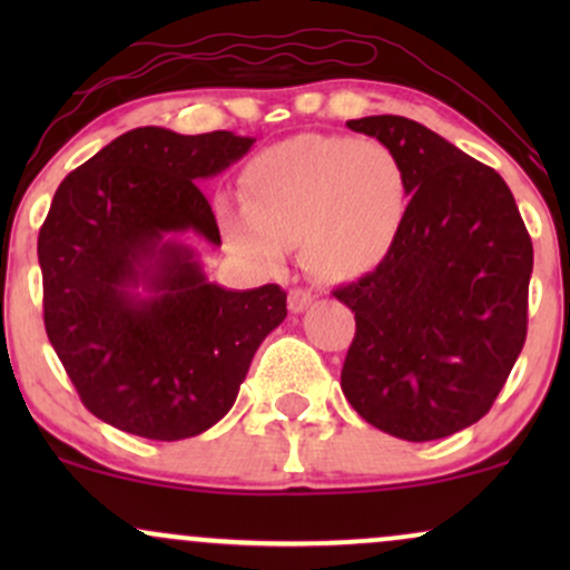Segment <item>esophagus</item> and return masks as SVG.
Returning <instances> with one entry per match:
<instances>
[{
	"instance_id": "34e87169",
	"label": "esophagus",
	"mask_w": 570,
	"mask_h": 570,
	"mask_svg": "<svg viewBox=\"0 0 570 570\" xmlns=\"http://www.w3.org/2000/svg\"><path fill=\"white\" fill-rule=\"evenodd\" d=\"M311 303H313L311 289H303V286H294V289H289V311L292 313H303Z\"/></svg>"
}]
</instances>
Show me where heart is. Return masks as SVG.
<instances>
[{
  "mask_svg": "<svg viewBox=\"0 0 570 570\" xmlns=\"http://www.w3.org/2000/svg\"><path fill=\"white\" fill-rule=\"evenodd\" d=\"M240 195L217 206L235 252L276 265L299 238L313 276L351 281L389 257L407 214V174L377 139L303 134L254 155Z\"/></svg>",
  "mask_w": 570,
  "mask_h": 570,
  "instance_id": "b5f03b06",
  "label": "heart"
}]
</instances>
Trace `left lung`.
Wrapping results in <instances>:
<instances>
[{"instance_id":"1","label":"left lung","mask_w":570,"mask_h":570,"mask_svg":"<svg viewBox=\"0 0 570 570\" xmlns=\"http://www.w3.org/2000/svg\"><path fill=\"white\" fill-rule=\"evenodd\" d=\"M396 153L407 214L389 257L332 294L356 316L340 385L385 434L429 442L493 407L528 335L533 244L485 163L399 115L348 120Z\"/></svg>"}]
</instances>
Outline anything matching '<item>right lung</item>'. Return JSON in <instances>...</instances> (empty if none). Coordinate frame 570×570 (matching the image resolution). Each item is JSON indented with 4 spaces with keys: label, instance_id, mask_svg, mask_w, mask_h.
Returning a JSON list of instances; mask_svg holds the SVG:
<instances>
[{
    "label": "right lung",
    "instance_id": "right-lung-1",
    "mask_svg": "<svg viewBox=\"0 0 570 570\" xmlns=\"http://www.w3.org/2000/svg\"><path fill=\"white\" fill-rule=\"evenodd\" d=\"M252 144L230 130L134 128L58 185L37 240L45 332L85 407L109 426L160 442L203 434L286 318L278 284H208L176 240L195 233L222 244L198 181Z\"/></svg>",
    "mask_w": 570,
    "mask_h": 570
}]
</instances>
